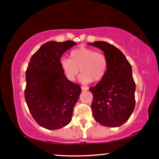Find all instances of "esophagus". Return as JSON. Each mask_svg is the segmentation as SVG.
I'll list each match as a JSON object with an SVG mask.
<instances>
[{
	"label": "esophagus",
	"instance_id": "34e87169",
	"mask_svg": "<svg viewBox=\"0 0 159 159\" xmlns=\"http://www.w3.org/2000/svg\"><path fill=\"white\" fill-rule=\"evenodd\" d=\"M88 87H87V86H81V90H88Z\"/></svg>",
	"mask_w": 159,
	"mask_h": 159
}]
</instances>
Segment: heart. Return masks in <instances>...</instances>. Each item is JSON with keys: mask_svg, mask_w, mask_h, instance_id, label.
<instances>
[{"mask_svg": "<svg viewBox=\"0 0 159 159\" xmlns=\"http://www.w3.org/2000/svg\"><path fill=\"white\" fill-rule=\"evenodd\" d=\"M60 64L69 81H74L81 69L83 73L80 75V81L89 83L93 80L99 81L103 79L107 73L108 62L103 53L80 47L71 51L70 59L62 58Z\"/></svg>", "mask_w": 159, "mask_h": 159, "instance_id": "heart-1", "label": "heart"}]
</instances>
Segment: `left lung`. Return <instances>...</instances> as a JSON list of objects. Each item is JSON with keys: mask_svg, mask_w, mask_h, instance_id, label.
Masks as SVG:
<instances>
[{"mask_svg": "<svg viewBox=\"0 0 159 159\" xmlns=\"http://www.w3.org/2000/svg\"><path fill=\"white\" fill-rule=\"evenodd\" d=\"M88 45L101 49L108 62L105 77L90 88L93 96V115L101 125L119 127L129 119L135 106L132 66L120 49L108 43L96 41Z\"/></svg>", "mask_w": 159, "mask_h": 159, "instance_id": "1", "label": "left lung"}]
</instances>
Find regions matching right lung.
Returning a JSON list of instances; mask_svg holds the SVG:
<instances>
[{
	"instance_id": "right-lung-1",
	"label": "right lung",
	"mask_w": 159,
	"mask_h": 159,
	"mask_svg": "<svg viewBox=\"0 0 159 159\" xmlns=\"http://www.w3.org/2000/svg\"><path fill=\"white\" fill-rule=\"evenodd\" d=\"M75 42L49 41L30 58L26 71L25 100L35 121L56 130L71 122L81 87L69 81L62 71L61 58Z\"/></svg>"
}]
</instances>
